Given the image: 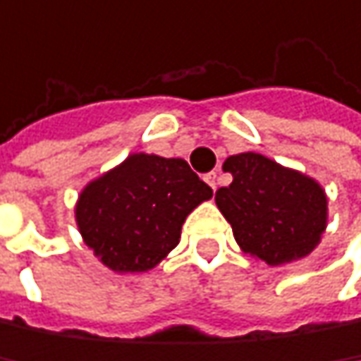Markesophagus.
Wrapping results in <instances>:
<instances>
[{"label":"esophagus","instance_id":"esophagus-1","mask_svg":"<svg viewBox=\"0 0 361 361\" xmlns=\"http://www.w3.org/2000/svg\"><path fill=\"white\" fill-rule=\"evenodd\" d=\"M204 180L212 187V191L219 189V172H208V174L204 176Z\"/></svg>","mask_w":361,"mask_h":361}]
</instances>
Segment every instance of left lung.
I'll use <instances>...</instances> for the list:
<instances>
[{
  "label": "left lung",
  "instance_id": "obj_1",
  "mask_svg": "<svg viewBox=\"0 0 361 361\" xmlns=\"http://www.w3.org/2000/svg\"><path fill=\"white\" fill-rule=\"evenodd\" d=\"M223 170L233 183L214 202L246 255L277 267L315 250L328 225V197L315 178L252 151L227 157Z\"/></svg>",
  "mask_w": 361,
  "mask_h": 361
}]
</instances>
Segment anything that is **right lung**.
I'll use <instances>...</instances> for the list:
<instances>
[{"mask_svg": "<svg viewBox=\"0 0 361 361\" xmlns=\"http://www.w3.org/2000/svg\"><path fill=\"white\" fill-rule=\"evenodd\" d=\"M210 197L185 159L132 153L82 189L75 223L104 267L142 273L176 248L183 223Z\"/></svg>", "mask_w": 361, "mask_h": 361, "instance_id": "right-lung-1", "label": "right lung"}]
</instances>
